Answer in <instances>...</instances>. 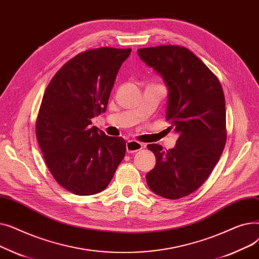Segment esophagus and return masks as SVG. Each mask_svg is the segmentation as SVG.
I'll use <instances>...</instances> for the list:
<instances>
[{"label": "esophagus", "mask_w": 259, "mask_h": 259, "mask_svg": "<svg viewBox=\"0 0 259 259\" xmlns=\"http://www.w3.org/2000/svg\"><path fill=\"white\" fill-rule=\"evenodd\" d=\"M143 148V144L137 142V141H133L130 140L126 143V151L127 153H134L137 151H140L141 149Z\"/></svg>", "instance_id": "esophagus-1"}]
</instances>
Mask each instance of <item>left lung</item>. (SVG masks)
Instances as JSON below:
<instances>
[{
    "instance_id": "1",
    "label": "left lung",
    "mask_w": 259,
    "mask_h": 259,
    "mask_svg": "<svg viewBox=\"0 0 259 259\" xmlns=\"http://www.w3.org/2000/svg\"><path fill=\"white\" fill-rule=\"evenodd\" d=\"M140 59L162 78L168 90V128L179 134L174 148H147L156 158L148 172L155 194L178 199L193 193L211 174L226 145V102L222 85L196 56L181 46L141 48Z\"/></svg>"
}]
</instances>
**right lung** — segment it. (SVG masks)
<instances>
[{
  "mask_svg": "<svg viewBox=\"0 0 259 259\" xmlns=\"http://www.w3.org/2000/svg\"><path fill=\"white\" fill-rule=\"evenodd\" d=\"M131 49L102 47L77 54L53 76L36 119V139L56 181L76 195L102 192L126 152L91 118L105 112L121 64Z\"/></svg>",
  "mask_w": 259,
  "mask_h": 259,
  "instance_id": "1",
  "label": "right lung"
}]
</instances>
